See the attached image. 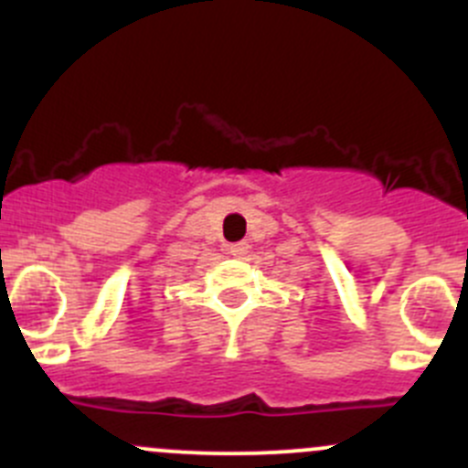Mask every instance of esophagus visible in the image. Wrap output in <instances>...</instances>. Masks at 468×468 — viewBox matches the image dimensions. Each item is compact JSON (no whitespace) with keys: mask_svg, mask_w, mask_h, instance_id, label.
<instances>
[{"mask_svg":"<svg viewBox=\"0 0 468 468\" xmlns=\"http://www.w3.org/2000/svg\"><path fill=\"white\" fill-rule=\"evenodd\" d=\"M247 251H249V242H235V244H229V253H230V256L242 258V256H247Z\"/></svg>","mask_w":468,"mask_h":468,"instance_id":"obj_1","label":"esophagus"}]
</instances>
